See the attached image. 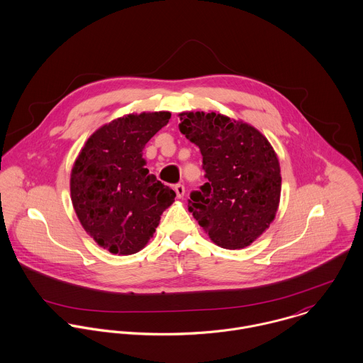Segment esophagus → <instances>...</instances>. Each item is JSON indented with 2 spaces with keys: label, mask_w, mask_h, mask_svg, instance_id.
I'll return each instance as SVG.
<instances>
[{
  "label": "esophagus",
  "mask_w": 363,
  "mask_h": 363,
  "mask_svg": "<svg viewBox=\"0 0 363 363\" xmlns=\"http://www.w3.org/2000/svg\"><path fill=\"white\" fill-rule=\"evenodd\" d=\"M174 191H176V196H177L179 199H183V196H184V193H186L183 184H176V186H174Z\"/></svg>",
  "instance_id": "esophagus-1"
}]
</instances>
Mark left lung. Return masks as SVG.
I'll use <instances>...</instances> for the list:
<instances>
[{
	"instance_id": "8db88e82",
	"label": "left lung",
	"mask_w": 363,
	"mask_h": 363,
	"mask_svg": "<svg viewBox=\"0 0 363 363\" xmlns=\"http://www.w3.org/2000/svg\"><path fill=\"white\" fill-rule=\"evenodd\" d=\"M179 128L203 155L207 183L189 211L219 247L250 246L274 220L281 169L274 148L253 125L215 111L180 113Z\"/></svg>"
}]
</instances>
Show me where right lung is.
Here are the masks:
<instances>
[{"label": "right lung", "mask_w": 363, "mask_h": 363, "mask_svg": "<svg viewBox=\"0 0 363 363\" xmlns=\"http://www.w3.org/2000/svg\"><path fill=\"white\" fill-rule=\"evenodd\" d=\"M169 111L125 114L98 128L71 170V201L86 233L113 255H134L154 236L176 193L145 167L147 143Z\"/></svg>", "instance_id": "1"}]
</instances>
